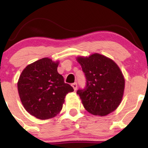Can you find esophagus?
<instances>
[{
	"instance_id": "34e87169",
	"label": "esophagus",
	"mask_w": 148,
	"mask_h": 148,
	"mask_svg": "<svg viewBox=\"0 0 148 148\" xmlns=\"http://www.w3.org/2000/svg\"><path fill=\"white\" fill-rule=\"evenodd\" d=\"M72 86L73 87V88H74V90H76L77 89V84H76V83H74V84H72Z\"/></svg>"
}]
</instances>
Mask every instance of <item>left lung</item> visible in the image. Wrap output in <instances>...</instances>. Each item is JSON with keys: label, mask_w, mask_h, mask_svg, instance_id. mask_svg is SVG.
<instances>
[{"label": "left lung", "mask_w": 148, "mask_h": 148, "mask_svg": "<svg viewBox=\"0 0 148 148\" xmlns=\"http://www.w3.org/2000/svg\"><path fill=\"white\" fill-rule=\"evenodd\" d=\"M86 78L84 89L76 92L84 108L95 115L104 116L118 108L124 94L125 79L113 60L99 53L78 57Z\"/></svg>", "instance_id": "obj_1"}]
</instances>
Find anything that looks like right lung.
Instances as JSON below:
<instances>
[{
  "label": "right lung",
  "mask_w": 148,
  "mask_h": 148,
  "mask_svg": "<svg viewBox=\"0 0 148 148\" xmlns=\"http://www.w3.org/2000/svg\"><path fill=\"white\" fill-rule=\"evenodd\" d=\"M58 63L44 58L28 64L18 79V92L22 104L30 115L40 120L58 114L66 95L74 91L58 72Z\"/></svg>",
  "instance_id": "right-lung-1"
}]
</instances>
